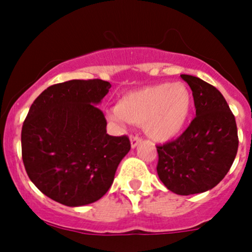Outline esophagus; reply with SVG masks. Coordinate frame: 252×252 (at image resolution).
I'll return each mask as SVG.
<instances>
[{"label": "esophagus", "instance_id": "1", "mask_svg": "<svg viewBox=\"0 0 252 252\" xmlns=\"http://www.w3.org/2000/svg\"><path fill=\"white\" fill-rule=\"evenodd\" d=\"M141 141L142 140H141L138 136H131V138H130V144H131V148H136V147L141 143Z\"/></svg>", "mask_w": 252, "mask_h": 252}]
</instances>
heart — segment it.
<instances>
[{
  "mask_svg": "<svg viewBox=\"0 0 252 252\" xmlns=\"http://www.w3.org/2000/svg\"><path fill=\"white\" fill-rule=\"evenodd\" d=\"M193 97L184 83H160L124 94L109 118L116 122L143 123L153 140L168 142L184 131L192 111Z\"/></svg>",
  "mask_w": 252,
  "mask_h": 252,
  "instance_id": "heart-1",
  "label": "heart"
}]
</instances>
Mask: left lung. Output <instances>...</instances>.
Here are the masks:
<instances>
[{
	"mask_svg": "<svg viewBox=\"0 0 252 252\" xmlns=\"http://www.w3.org/2000/svg\"><path fill=\"white\" fill-rule=\"evenodd\" d=\"M193 92L195 118L175 141L158 147L156 170L173 193L206 192L220 182L235 161L238 135L233 114L215 86L181 74Z\"/></svg>",
	"mask_w": 252,
	"mask_h": 252,
	"instance_id": "left-lung-1",
	"label": "left lung"
}]
</instances>
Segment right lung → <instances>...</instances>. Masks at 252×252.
I'll return each instance as SVG.
<instances>
[{
  "instance_id": "add662e5",
  "label": "right lung",
  "mask_w": 252,
  "mask_h": 252,
  "mask_svg": "<svg viewBox=\"0 0 252 252\" xmlns=\"http://www.w3.org/2000/svg\"><path fill=\"white\" fill-rule=\"evenodd\" d=\"M110 88L100 79L68 80L32 104L22 126V160L31 181L52 200L70 207L99 200L129 153V138L106 134L97 108Z\"/></svg>"
}]
</instances>
